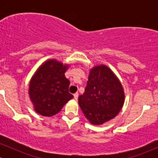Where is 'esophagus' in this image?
<instances>
[{
    "label": "esophagus",
    "mask_w": 158,
    "mask_h": 158,
    "mask_svg": "<svg viewBox=\"0 0 158 158\" xmlns=\"http://www.w3.org/2000/svg\"><path fill=\"white\" fill-rule=\"evenodd\" d=\"M73 95H74V98H75V99L77 100L78 99V97H79V93H78V92H76V93H75Z\"/></svg>",
    "instance_id": "esophagus-1"
}]
</instances>
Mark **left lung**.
I'll return each instance as SVG.
<instances>
[{
    "instance_id": "8db88e82",
    "label": "left lung",
    "mask_w": 158,
    "mask_h": 158,
    "mask_svg": "<svg viewBox=\"0 0 158 158\" xmlns=\"http://www.w3.org/2000/svg\"><path fill=\"white\" fill-rule=\"evenodd\" d=\"M124 102L122 84L108 66L99 65L91 69L85 92L79 97V106L91 124L102 125L114 118Z\"/></svg>"
}]
</instances>
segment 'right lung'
Returning <instances> with one entry per match:
<instances>
[{"label":"right lung","mask_w":158,"mask_h":158,"mask_svg":"<svg viewBox=\"0 0 158 158\" xmlns=\"http://www.w3.org/2000/svg\"><path fill=\"white\" fill-rule=\"evenodd\" d=\"M68 69L56 60L43 63L30 82L29 95L34 110L44 116L57 114L68 101L73 98L69 92L70 82L65 77Z\"/></svg>","instance_id":"obj_1"}]
</instances>
